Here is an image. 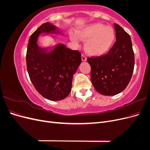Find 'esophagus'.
Here are the masks:
<instances>
[{
    "instance_id": "esophagus-1",
    "label": "esophagus",
    "mask_w": 150,
    "mask_h": 150,
    "mask_svg": "<svg viewBox=\"0 0 150 150\" xmlns=\"http://www.w3.org/2000/svg\"><path fill=\"white\" fill-rule=\"evenodd\" d=\"M81 59H82L83 61H86V60H87V58H86V57L84 55H82L81 56Z\"/></svg>"
}]
</instances>
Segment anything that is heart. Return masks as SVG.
Segmentation results:
<instances>
[{"label":"heart","mask_w":150,"mask_h":150,"mask_svg":"<svg viewBox=\"0 0 150 150\" xmlns=\"http://www.w3.org/2000/svg\"><path fill=\"white\" fill-rule=\"evenodd\" d=\"M79 38L86 41L84 49L93 56L101 55L108 51L115 40V33L110 27L102 24H94L85 27L78 31ZM70 39L75 44H78V38L71 34Z\"/></svg>","instance_id":"b5f03b06"}]
</instances>
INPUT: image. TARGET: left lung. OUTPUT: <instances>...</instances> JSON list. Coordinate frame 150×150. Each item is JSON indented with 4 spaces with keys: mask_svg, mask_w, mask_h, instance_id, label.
I'll use <instances>...</instances> for the list:
<instances>
[{
    "mask_svg": "<svg viewBox=\"0 0 150 150\" xmlns=\"http://www.w3.org/2000/svg\"><path fill=\"white\" fill-rule=\"evenodd\" d=\"M116 40L106 54L88 58L91 79L97 91L104 96H114L128 86L134 66V56L129 35L114 24Z\"/></svg>",
    "mask_w": 150,
    "mask_h": 150,
    "instance_id": "left-lung-1",
    "label": "left lung"
}]
</instances>
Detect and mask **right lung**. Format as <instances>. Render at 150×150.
I'll use <instances>...</instances> for the list:
<instances>
[{"instance_id":"1","label":"right lung","mask_w":150,"mask_h":150,"mask_svg":"<svg viewBox=\"0 0 150 150\" xmlns=\"http://www.w3.org/2000/svg\"><path fill=\"white\" fill-rule=\"evenodd\" d=\"M41 34H60L49 22L40 25L29 38L26 54L27 69L32 83L42 96L51 101L66 98L72 88L73 75L81 62V54L59 44L52 49L38 46Z\"/></svg>"}]
</instances>
